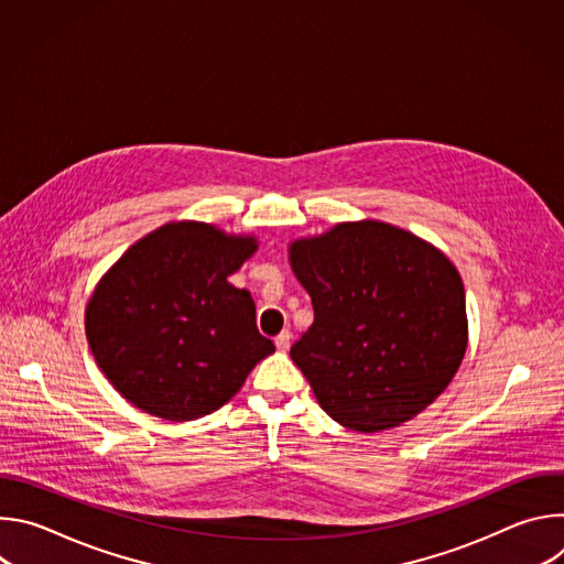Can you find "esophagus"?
<instances>
[{"mask_svg": "<svg viewBox=\"0 0 564 564\" xmlns=\"http://www.w3.org/2000/svg\"><path fill=\"white\" fill-rule=\"evenodd\" d=\"M290 341H292V333H290V330H283V333L276 335V339H274L276 350H279V352H288V350H290Z\"/></svg>", "mask_w": 564, "mask_h": 564, "instance_id": "1", "label": "esophagus"}]
</instances>
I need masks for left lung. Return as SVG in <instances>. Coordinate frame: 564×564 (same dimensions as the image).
Listing matches in <instances>:
<instances>
[{
	"instance_id": "obj_1",
	"label": "left lung",
	"mask_w": 564,
	"mask_h": 564,
	"mask_svg": "<svg viewBox=\"0 0 564 564\" xmlns=\"http://www.w3.org/2000/svg\"><path fill=\"white\" fill-rule=\"evenodd\" d=\"M314 321L290 348L318 406L359 433L404 424L442 394L466 352L455 265L379 220L341 223L290 246Z\"/></svg>"
}]
</instances>
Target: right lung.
I'll return each mask as SVG.
<instances>
[{"instance_id": "1", "label": "right lung", "mask_w": 564, "mask_h": 564, "mask_svg": "<svg viewBox=\"0 0 564 564\" xmlns=\"http://www.w3.org/2000/svg\"><path fill=\"white\" fill-rule=\"evenodd\" d=\"M257 252L252 236L170 223L140 238L87 305V339L111 386L149 415L192 422L218 411L274 352L234 274Z\"/></svg>"}]
</instances>
